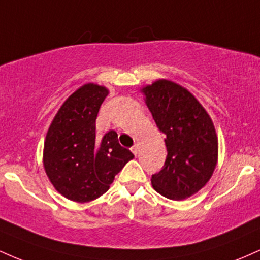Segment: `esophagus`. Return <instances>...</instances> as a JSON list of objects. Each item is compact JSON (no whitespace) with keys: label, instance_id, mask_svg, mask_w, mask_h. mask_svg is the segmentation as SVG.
Returning <instances> with one entry per match:
<instances>
[{"label":"esophagus","instance_id":"1","mask_svg":"<svg viewBox=\"0 0 260 260\" xmlns=\"http://www.w3.org/2000/svg\"><path fill=\"white\" fill-rule=\"evenodd\" d=\"M131 150H132V153L137 156V154H138V151H139V147H138V144H134L133 147L131 148Z\"/></svg>","mask_w":260,"mask_h":260}]
</instances>
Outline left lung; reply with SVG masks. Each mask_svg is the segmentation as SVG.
Instances as JSON below:
<instances>
[{
    "label": "left lung",
    "instance_id": "left-lung-1",
    "mask_svg": "<svg viewBox=\"0 0 260 260\" xmlns=\"http://www.w3.org/2000/svg\"><path fill=\"white\" fill-rule=\"evenodd\" d=\"M145 103L160 132L168 156L151 184L161 196L182 201L198 192L213 175L217 138L211 118L187 89L161 79L143 88Z\"/></svg>",
    "mask_w": 260,
    "mask_h": 260
}]
</instances>
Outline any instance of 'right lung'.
<instances>
[{"mask_svg":"<svg viewBox=\"0 0 260 260\" xmlns=\"http://www.w3.org/2000/svg\"><path fill=\"white\" fill-rule=\"evenodd\" d=\"M109 94L85 84L74 91L53 118L44 145V168L53 187L71 201L96 199L134 155L121 147L117 133L96 137L98 113Z\"/></svg>","mask_w":260,"mask_h":260,"instance_id":"add662e5","label":"right lung"}]
</instances>
